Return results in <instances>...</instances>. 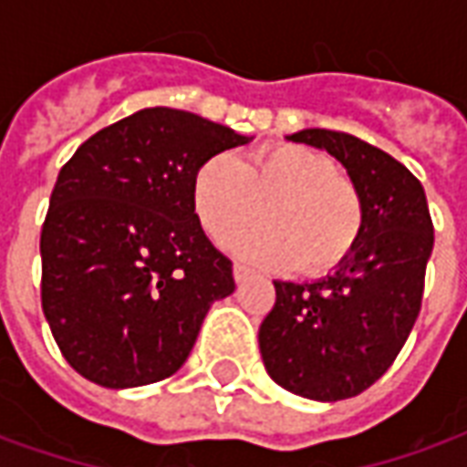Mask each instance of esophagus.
<instances>
[{
    "instance_id": "1",
    "label": "esophagus",
    "mask_w": 467,
    "mask_h": 467,
    "mask_svg": "<svg viewBox=\"0 0 467 467\" xmlns=\"http://www.w3.org/2000/svg\"><path fill=\"white\" fill-rule=\"evenodd\" d=\"M233 275H234V283L243 285L244 280H247V277L253 275V270H250V267H244V265H234Z\"/></svg>"
}]
</instances>
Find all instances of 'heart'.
<instances>
[{"mask_svg": "<svg viewBox=\"0 0 467 467\" xmlns=\"http://www.w3.org/2000/svg\"><path fill=\"white\" fill-rule=\"evenodd\" d=\"M194 214L214 243L260 227L230 243L247 263L303 275L343 265L365 227V200L337 162L303 144H267L244 162L214 154L192 180Z\"/></svg>", "mask_w": 467, "mask_h": 467, "instance_id": "obj_1", "label": "heart"}]
</instances>
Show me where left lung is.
Segmentation results:
<instances>
[{
  "mask_svg": "<svg viewBox=\"0 0 467 467\" xmlns=\"http://www.w3.org/2000/svg\"><path fill=\"white\" fill-rule=\"evenodd\" d=\"M333 154L365 200L360 243L313 283L275 280V307L260 325L267 375L300 398L360 395L388 370L418 320L432 223L415 174L372 144L333 130L287 134Z\"/></svg>",
  "mask_w": 467,
  "mask_h": 467,
  "instance_id": "8db88e82",
  "label": "left lung"
}]
</instances>
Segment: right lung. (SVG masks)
<instances>
[{"label":"right lung","mask_w":467,"mask_h":467,"mask_svg":"<svg viewBox=\"0 0 467 467\" xmlns=\"http://www.w3.org/2000/svg\"><path fill=\"white\" fill-rule=\"evenodd\" d=\"M253 137L172 107H144L92 134L59 170L39 253L42 310L82 378L124 390L190 358L233 263L194 214L192 180Z\"/></svg>","instance_id":"obj_1"}]
</instances>
